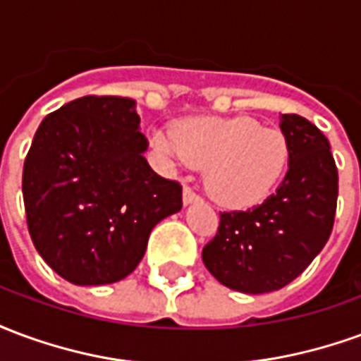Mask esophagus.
I'll return each mask as SVG.
<instances>
[{
    "mask_svg": "<svg viewBox=\"0 0 361 361\" xmlns=\"http://www.w3.org/2000/svg\"><path fill=\"white\" fill-rule=\"evenodd\" d=\"M199 201V195L191 188H183V204H191Z\"/></svg>",
    "mask_w": 361,
    "mask_h": 361,
    "instance_id": "esophagus-1",
    "label": "esophagus"
}]
</instances>
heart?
<instances>
[{"label": "heart", "instance_id": "b5f03b06", "mask_svg": "<svg viewBox=\"0 0 361 361\" xmlns=\"http://www.w3.org/2000/svg\"><path fill=\"white\" fill-rule=\"evenodd\" d=\"M152 142L170 166L204 168V188L224 207H250L276 185L288 145L255 119H188L173 133L158 129Z\"/></svg>", "mask_w": 361, "mask_h": 361}]
</instances>
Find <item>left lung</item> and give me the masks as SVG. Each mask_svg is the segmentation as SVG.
Here are the masks:
<instances>
[{
  "label": "left lung",
  "mask_w": 361,
  "mask_h": 361,
  "mask_svg": "<svg viewBox=\"0 0 361 361\" xmlns=\"http://www.w3.org/2000/svg\"><path fill=\"white\" fill-rule=\"evenodd\" d=\"M288 172L279 189L247 211L220 212L203 263L220 284L265 294L302 274L333 232L338 172L326 137L295 114L280 116Z\"/></svg>",
  "instance_id": "left-lung-1"
}]
</instances>
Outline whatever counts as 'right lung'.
<instances>
[{
  "instance_id": "obj_1",
  "label": "right lung",
  "mask_w": 361,
  "mask_h": 361,
  "mask_svg": "<svg viewBox=\"0 0 361 361\" xmlns=\"http://www.w3.org/2000/svg\"><path fill=\"white\" fill-rule=\"evenodd\" d=\"M135 100L82 96L48 114L23 168L36 251L61 279L100 286L141 263L160 220L181 209V185L145 158Z\"/></svg>"
}]
</instances>
